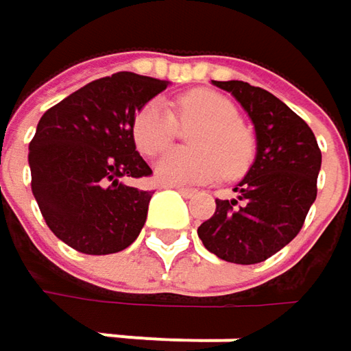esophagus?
I'll use <instances>...</instances> for the list:
<instances>
[{"mask_svg":"<svg viewBox=\"0 0 351 351\" xmlns=\"http://www.w3.org/2000/svg\"><path fill=\"white\" fill-rule=\"evenodd\" d=\"M173 189H176L182 197H193L195 195V191L193 189H186V186H173Z\"/></svg>","mask_w":351,"mask_h":351,"instance_id":"esophagus-1","label":"esophagus"}]
</instances>
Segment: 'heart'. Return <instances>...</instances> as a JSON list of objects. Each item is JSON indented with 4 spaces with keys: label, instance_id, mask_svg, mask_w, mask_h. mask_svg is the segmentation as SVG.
<instances>
[{
    "label": "heart",
    "instance_id": "obj_1",
    "mask_svg": "<svg viewBox=\"0 0 351 351\" xmlns=\"http://www.w3.org/2000/svg\"><path fill=\"white\" fill-rule=\"evenodd\" d=\"M176 117L160 101H150L132 119V138L140 154L152 158L165 152L178 134V124L191 128L195 150H173L156 167V180L171 186L201 184L221 175H244L254 158V136L240 123L236 106L211 89H193L176 99Z\"/></svg>",
    "mask_w": 351,
    "mask_h": 351
}]
</instances>
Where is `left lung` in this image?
Masks as SVG:
<instances>
[{"label": "left lung", "instance_id": "8db88e82", "mask_svg": "<svg viewBox=\"0 0 351 351\" xmlns=\"http://www.w3.org/2000/svg\"><path fill=\"white\" fill-rule=\"evenodd\" d=\"M232 93L256 130V160L236 199H215L197 230L203 245L234 264H258L289 244L317 197L321 150L311 128L278 97L244 81H213Z\"/></svg>", "mask_w": 351, "mask_h": 351}]
</instances>
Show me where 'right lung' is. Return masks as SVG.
<instances>
[{
	"instance_id": "1",
	"label": "right lung",
	"mask_w": 351,
	"mask_h": 351,
	"mask_svg": "<svg viewBox=\"0 0 351 351\" xmlns=\"http://www.w3.org/2000/svg\"><path fill=\"white\" fill-rule=\"evenodd\" d=\"M169 81L136 73L97 79L38 121L28 162L32 193L50 232L77 252L104 256L140 236L152 191L125 178L152 175L132 138V119Z\"/></svg>"
}]
</instances>
